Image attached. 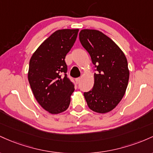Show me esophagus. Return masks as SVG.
<instances>
[{
	"mask_svg": "<svg viewBox=\"0 0 153 153\" xmlns=\"http://www.w3.org/2000/svg\"><path fill=\"white\" fill-rule=\"evenodd\" d=\"M81 79H82V77H79V78H76V82L77 84L79 83V82L81 81Z\"/></svg>",
	"mask_w": 153,
	"mask_h": 153,
	"instance_id": "obj_1",
	"label": "esophagus"
}]
</instances>
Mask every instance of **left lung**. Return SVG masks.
I'll list each match as a JSON object with an SVG mask.
<instances>
[{
    "instance_id": "left-lung-1",
    "label": "left lung",
    "mask_w": 153,
    "mask_h": 153,
    "mask_svg": "<svg viewBox=\"0 0 153 153\" xmlns=\"http://www.w3.org/2000/svg\"><path fill=\"white\" fill-rule=\"evenodd\" d=\"M79 40L96 66L94 86L84 93L88 107L99 114H106L123 98L129 79L127 59L123 51L100 31L82 30Z\"/></svg>"
}]
</instances>
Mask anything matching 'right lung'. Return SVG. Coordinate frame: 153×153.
I'll return each mask as SVG.
<instances>
[{
    "mask_svg": "<svg viewBox=\"0 0 153 153\" xmlns=\"http://www.w3.org/2000/svg\"><path fill=\"white\" fill-rule=\"evenodd\" d=\"M78 29L53 32L37 48L30 61L28 80L36 100L51 114L69 106L74 86L66 76V54L76 41ZM65 74L64 76L61 74Z\"/></svg>",
    "mask_w": 153,
    "mask_h": 153,
    "instance_id": "add662e5",
    "label": "right lung"
}]
</instances>
